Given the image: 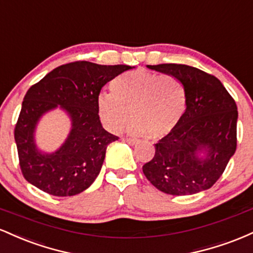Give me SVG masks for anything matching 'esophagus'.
Segmentation results:
<instances>
[{"mask_svg":"<svg viewBox=\"0 0 253 253\" xmlns=\"http://www.w3.org/2000/svg\"><path fill=\"white\" fill-rule=\"evenodd\" d=\"M123 140L126 141V143L129 144V145H135L139 141L138 139H134V138H124Z\"/></svg>","mask_w":253,"mask_h":253,"instance_id":"obj_1","label":"esophagus"}]
</instances>
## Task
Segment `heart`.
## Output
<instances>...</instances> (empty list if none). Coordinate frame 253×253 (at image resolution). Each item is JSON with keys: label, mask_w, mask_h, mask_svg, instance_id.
Returning a JSON list of instances; mask_svg holds the SVG:
<instances>
[{"label": "heart", "mask_w": 253, "mask_h": 253, "mask_svg": "<svg viewBox=\"0 0 253 253\" xmlns=\"http://www.w3.org/2000/svg\"><path fill=\"white\" fill-rule=\"evenodd\" d=\"M110 91L97 96V114L109 132H119L128 120V132L162 138L172 132L187 107V90L179 78L134 70L119 75Z\"/></svg>", "instance_id": "1"}]
</instances>
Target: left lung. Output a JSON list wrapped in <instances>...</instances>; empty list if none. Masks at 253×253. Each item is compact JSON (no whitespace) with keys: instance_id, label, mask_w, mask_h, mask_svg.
I'll use <instances>...</instances> for the list:
<instances>
[{"instance_id":"8db88e82","label":"left lung","mask_w":253,"mask_h":253,"mask_svg":"<svg viewBox=\"0 0 253 253\" xmlns=\"http://www.w3.org/2000/svg\"><path fill=\"white\" fill-rule=\"evenodd\" d=\"M147 68L182 81L187 108L172 132L155 144V157L144 164V175L170 195L210 189L236 152V101L215 76L194 66L159 64Z\"/></svg>"}]
</instances>
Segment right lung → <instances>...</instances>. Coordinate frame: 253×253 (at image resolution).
Wrapping results in <instances>:
<instances>
[{"mask_svg":"<svg viewBox=\"0 0 253 253\" xmlns=\"http://www.w3.org/2000/svg\"><path fill=\"white\" fill-rule=\"evenodd\" d=\"M129 69L80 60L58 66L28 89L14 129L26 181L53 196L88 189L100 173L107 146L119 139L101 125L97 96L104 84ZM58 105L72 118V130L56 153H40L34 140L36 124Z\"/></svg>","mask_w":253,"mask_h":253,"instance_id":"1","label":"right lung"}]
</instances>
